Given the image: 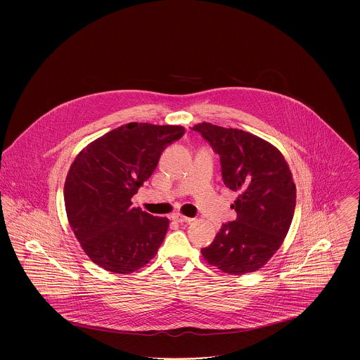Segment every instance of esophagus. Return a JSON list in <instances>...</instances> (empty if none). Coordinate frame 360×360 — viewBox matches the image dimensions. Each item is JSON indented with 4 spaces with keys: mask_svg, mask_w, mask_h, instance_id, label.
Segmentation results:
<instances>
[{
    "mask_svg": "<svg viewBox=\"0 0 360 360\" xmlns=\"http://www.w3.org/2000/svg\"><path fill=\"white\" fill-rule=\"evenodd\" d=\"M174 221H176V223H190V221H193V219H190V217H186V216H182V214H174L172 217Z\"/></svg>",
    "mask_w": 360,
    "mask_h": 360,
    "instance_id": "esophagus-1",
    "label": "esophagus"
}]
</instances>
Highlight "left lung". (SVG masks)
<instances>
[{
    "label": "left lung",
    "mask_w": 360,
    "mask_h": 360,
    "mask_svg": "<svg viewBox=\"0 0 360 360\" xmlns=\"http://www.w3.org/2000/svg\"><path fill=\"white\" fill-rule=\"evenodd\" d=\"M220 156L224 185L239 193L235 221L224 224L202 257L224 273L263 267L286 238L295 209V185L281 151L241 129L201 122L191 128Z\"/></svg>",
    "instance_id": "1"
}]
</instances>
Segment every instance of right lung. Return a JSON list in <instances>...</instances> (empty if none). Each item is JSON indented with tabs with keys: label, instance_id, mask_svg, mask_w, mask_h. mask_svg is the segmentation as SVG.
<instances>
[{
	"label": "right lung",
	"instance_id": "add662e5",
	"mask_svg": "<svg viewBox=\"0 0 360 360\" xmlns=\"http://www.w3.org/2000/svg\"><path fill=\"white\" fill-rule=\"evenodd\" d=\"M184 134L181 125L129 122L91 141L72 162L65 182L70 226L106 271L134 273L158 254L169 219L132 207L131 198Z\"/></svg>",
	"mask_w": 360,
	"mask_h": 360
}]
</instances>
